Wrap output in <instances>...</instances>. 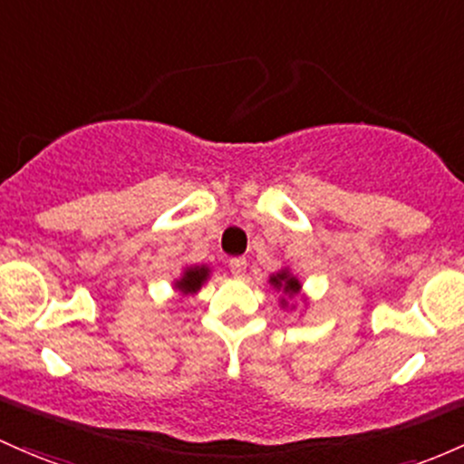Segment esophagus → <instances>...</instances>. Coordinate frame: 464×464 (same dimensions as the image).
Masks as SVG:
<instances>
[{
    "label": "esophagus",
    "mask_w": 464,
    "mask_h": 464,
    "mask_svg": "<svg viewBox=\"0 0 464 464\" xmlns=\"http://www.w3.org/2000/svg\"><path fill=\"white\" fill-rule=\"evenodd\" d=\"M228 268H231V273L236 275V277H242L244 271H246V259H244V257L228 259Z\"/></svg>",
    "instance_id": "obj_1"
}]
</instances>
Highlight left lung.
Segmentation results:
<instances>
[{
	"label": "left lung",
	"mask_w": 464,
	"mask_h": 464,
	"mask_svg": "<svg viewBox=\"0 0 464 464\" xmlns=\"http://www.w3.org/2000/svg\"><path fill=\"white\" fill-rule=\"evenodd\" d=\"M271 284H273L275 288H282L284 293H288V295H297L299 288H302V284H299V279H295L293 275H288V271H282V273L273 275ZM282 304H284V302H282Z\"/></svg>",
	"instance_id": "8db88e82"
}]
</instances>
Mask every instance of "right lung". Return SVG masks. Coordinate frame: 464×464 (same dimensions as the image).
<instances>
[{"label": "right lung", "instance_id": "add662e5", "mask_svg": "<svg viewBox=\"0 0 464 464\" xmlns=\"http://www.w3.org/2000/svg\"><path fill=\"white\" fill-rule=\"evenodd\" d=\"M207 277H208L207 266H191V268H187L185 275H182L180 279H178L176 288L185 295L196 293V290H200L202 284H205Z\"/></svg>", "mask_w": 464, "mask_h": 464}]
</instances>
